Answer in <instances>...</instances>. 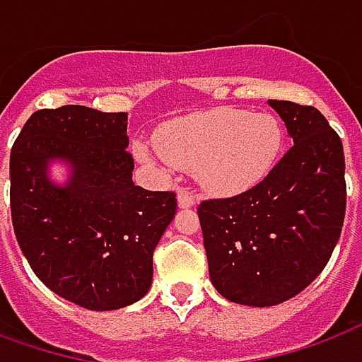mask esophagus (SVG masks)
Returning <instances> with one entry per match:
<instances>
[{"mask_svg": "<svg viewBox=\"0 0 362 362\" xmlns=\"http://www.w3.org/2000/svg\"><path fill=\"white\" fill-rule=\"evenodd\" d=\"M179 208H192L197 202H199V199H197V194L192 191H187V189H183V191L179 192Z\"/></svg>", "mask_w": 362, "mask_h": 362, "instance_id": "obj_1", "label": "esophagus"}]
</instances>
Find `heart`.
I'll return each mask as SVG.
<instances>
[{
  "label": "heart",
  "mask_w": 362,
  "mask_h": 362,
  "mask_svg": "<svg viewBox=\"0 0 362 362\" xmlns=\"http://www.w3.org/2000/svg\"><path fill=\"white\" fill-rule=\"evenodd\" d=\"M158 150L183 170H194L206 189L231 194L264 177L281 146V129L270 113L216 107L175 119L158 133ZM141 160H152L136 146Z\"/></svg>",
  "instance_id": "obj_1"
}]
</instances>
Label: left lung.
<instances>
[{"label": "left lung", "instance_id": "8db88e82", "mask_svg": "<svg viewBox=\"0 0 362 362\" xmlns=\"http://www.w3.org/2000/svg\"><path fill=\"white\" fill-rule=\"evenodd\" d=\"M293 146L249 191L202 200L208 270L221 297L274 307L299 295L328 264L347 202L344 144L313 105L268 100Z\"/></svg>", "mask_w": 362, "mask_h": 362}]
</instances>
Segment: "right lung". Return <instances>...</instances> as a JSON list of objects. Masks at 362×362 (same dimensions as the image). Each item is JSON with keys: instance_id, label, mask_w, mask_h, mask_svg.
Returning <instances> with one entry per match:
<instances>
[{"instance_id": "right-lung-1", "label": "right lung", "mask_w": 362, "mask_h": 362, "mask_svg": "<svg viewBox=\"0 0 362 362\" xmlns=\"http://www.w3.org/2000/svg\"><path fill=\"white\" fill-rule=\"evenodd\" d=\"M127 113L86 105L34 112L11 148V220L40 281L88 310L133 305L152 286V257L177 212L171 191L133 183ZM71 165L65 187L47 163Z\"/></svg>"}]
</instances>
